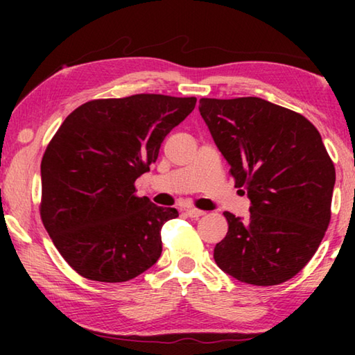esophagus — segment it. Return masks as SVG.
Wrapping results in <instances>:
<instances>
[{"instance_id":"1","label":"esophagus","mask_w":355,"mask_h":355,"mask_svg":"<svg viewBox=\"0 0 355 355\" xmlns=\"http://www.w3.org/2000/svg\"><path fill=\"white\" fill-rule=\"evenodd\" d=\"M184 213L188 218H192V219H197V218H200V216L205 214V211H202V209H197V208H188Z\"/></svg>"}]
</instances>
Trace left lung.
Here are the masks:
<instances>
[{
	"label": "left lung",
	"mask_w": 355,
	"mask_h": 355,
	"mask_svg": "<svg viewBox=\"0 0 355 355\" xmlns=\"http://www.w3.org/2000/svg\"><path fill=\"white\" fill-rule=\"evenodd\" d=\"M199 111L250 199L245 219L224 213L228 232L214 261L244 284H284L315 255L330 222L335 167L320 131L258 97L200 98Z\"/></svg>",
	"instance_id": "1"
}]
</instances>
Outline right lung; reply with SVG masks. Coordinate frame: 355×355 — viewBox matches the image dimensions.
<instances>
[{"label": "right lung", "instance_id": "1", "mask_svg": "<svg viewBox=\"0 0 355 355\" xmlns=\"http://www.w3.org/2000/svg\"><path fill=\"white\" fill-rule=\"evenodd\" d=\"M196 101L159 94L91 100L53 136L40 164V218L83 277L119 284L158 261L161 228L178 211L137 197L135 182Z\"/></svg>", "mask_w": 355, "mask_h": 355}]
</instances>
